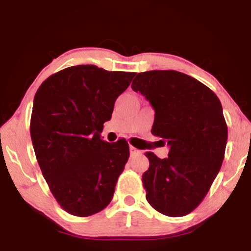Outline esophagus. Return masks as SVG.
<instances>
[{
	"instance_id": "1",
	"label": "esophagus",
	"mask_w": 251,
	"mask_h": 251,
	"mask_svg": "<svg viewBox=\"0 0 251 251\" xmlns=\"http://www.w3.org/2000/svg\"><path fill=\"white\" fill-rule=\"evenodd\" d=\"M139 153H140L139 150H137L136 147H133V146H130V155L136 156V155H138Z\"/></svg>"
}]
</instances>
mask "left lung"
<instances>
[{
	"instance_id": "left-lung-1",
	"label": "left lung",
	"mask_w": 251,
	"mask_h": 251,
	"mask_svg": "<svg viewBox=\"0 0 251 251\" xmlns=\"http://www.w3.org/2000/svg\"><path fill=\"white\" fill-rule=\"evenodd\" d=\"M155 111L152 133L170 147L166 159L147 152L146 200L161 214L181 217L207 195L221 170L227 143L221 101L214 91L177 71L138 73L131 84Z\"/></svg>"
}]
</instances>
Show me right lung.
<instances>
[{
    "label": "right lung",
    "mask_w": 251,
    "mask_h": 251,
    "mask_svg": "<svg viewBox=\"0 0 251 251\" xmlns=\"http://www.w3.org/2000/svg\"><path fill=\"white\" fill-rule=\"evenodd\" d=\"M135 75L77 65L37 89L30 118L34 152L51 193L68 214L88 217L112 201L129 145L126 139L104 142L100 132Z\"/></svg>",
    "instance_id": "add662e5"
}]
</instances>
